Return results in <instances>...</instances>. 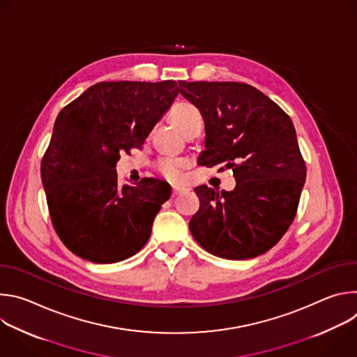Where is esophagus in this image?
<instances>
[{"label":"esophagus","instance_id":"1","mask_svg":"<svg viewBox=\"0 0 357 357\" xmlns=\"http://www.w3.org/2000/svg\"><path fill=\"white\" fill-rule=\"evenodd\" d=\"M185 190H188L186 188H183V186H174V189H172V193L176 196V195H181V193H183Z\"/></svg>","mask_w":357,"mask_h":357}]
</instances>
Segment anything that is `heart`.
<instances>
[{
	"label": "heart",
	"mask_w": 357,
	"mask_h": 357,
	"mask_svg": "<svg viewBox=\"0 0 357 357\" xmlns=\"http://www.w3.org/2000/svg\"><path fill=\"white\" fill-rule=\"evenodd\" d=\"M172 119L185 134L189 132L193 127L203 124L200 112L189 103L176 105L172 110ZM157 168L165 179L171 182H176L179 181L182 171L186 168V161L178 157H164L158 161Z\"/></svg>",
	"instance_id": "b5f03b06"
}]
</instances>
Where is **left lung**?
<instances>
[{
	"instance_id": "1",
	"label": "left lung",
	"mask_w": 357,
	"mask_h": 357,
	"mask_svg": "<svg viewBox=\"0 0 357 357\" xmlns=\"http://www.w3.org/2000/svg\"><path fill=\"white\" fill-rule=\"evenodd\" d=\"M181 94L205 121L199 164L231 168L230 192L195 188L200 208L189 222L193 238L213 256L254 259L291 226L307 178L289 116L264 93L237 82L179 80Z\"/></svg>"
}]
</instances>
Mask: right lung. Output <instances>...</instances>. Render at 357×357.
I'll return each instance as SVG.
<instances>
[{
  "mask_svg": "<svg viewBox=\"0 0 357 357\" xmlns=\"http://www.w3.org/2000/svg\"><path fill=\"white\" fill-rule=\"evenodd\" d=\"M178 93L174 80L100 82L58 114L40 178L55 231L80 259L119 263L148 241L171 186L152 178L120 186L116 164L141 148Z\"/></svg>",
  "mask_w": 357,
  "mask_h": 357,
  "instance_id": "1",
  "label": "right lung"
}]
</instances>
